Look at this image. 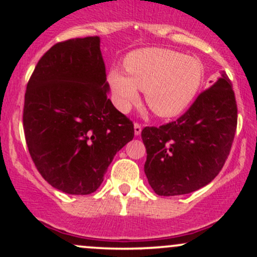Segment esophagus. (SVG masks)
Returning <instances> with one entry per match:
<instances>
[{
    "label": "esophagus",
    "mask_w": 257,
    "mask_h": 257,
    "mask_svg": "<svg viewBox=\"0 0 257 257\" xmlns=\"http://www.w3.org/2000/svg\"><path fill=\"white\" fill-rule=\"evenodd\" d=\"M141 131H143V126H141V124H139V123H134V133L137 137L141 134Z\"/></svg>",
    "instance_id": "34e87169"
}]
</instances>
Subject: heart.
<instances>
[{
  "label": "heart",
  "mask_w": 257,
  "mask_h": 257,
  "mask_svg": "<svg viewBox=\"0 0 257 257\" xmlns=\"http://www.w3.org/2000/svg\"><path fill=\"white\" fill-rule=\"evenodd\" d=\"M124 72L112 69L107 79L114 104L126 111L145 91V101L159 117L178 116L193 101L204 67L198 58L163 48H143L124 59Z\"/></svg>",
  "instance_id": "b5f03b06"
}]
</instances>
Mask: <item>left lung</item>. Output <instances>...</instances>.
I'll use <instances>...</instances> for the list:
<instances>
[{
  "label": "left lung",
  "instance_id": "obj_1",
  "mask_svg": "<svg viewBox=\"0 0 257 257\" xmlns=\"http://www.w3.org/2000/svg\"><path fill=\"white\" fill-rule=\"evenodd\" d=\"M237 129V102L225 71L174 122L141 132L145 174L158 196L204 187L225 164Z\"/></svg>",
  "mask_w": 257,
  "mask_h": 257
}]
</instances>
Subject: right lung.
Returning a JSON list of instances; mask_svg holds the SVG:
<instances>
[{"label":"right lung","mask_w":257,"mask_h":257,"mask_svg":"<svg viewBox=\"0 0 257 257\" xmlns=\"http://www.w3.org/2000/svg\"><path fill=\"white\" fill-rule=\"evenodd\" d=\"M110 87L90 36L59 42L44 53L25 91V140L42 178L69 194H90L134 125L107 98Z\"/></svg>","instance_id":"1"}]
</instances>
